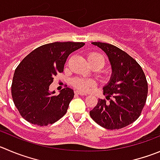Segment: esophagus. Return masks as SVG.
I'll return each instance as SVG.
<instances>
[{"instance_id": "34e87169", "label": "esophagus", "mask_w": 160, "mask_h": 160, "mask_svg": "<svg viewBox=\"0 0 160 160\" xmlns=\"http://www.w3.org/2000/svg\"><path fill=\"white\" fill-rule=\"evenodd\" d=\"M74 93L75 94H78V95H81V96H87V94L85 93V92H80V91H74Z\"/></svg>"}]
</instances>
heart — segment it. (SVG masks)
I'll use <instances>...</instances> for the list:
<instances>
[{"label": "heart", "instance_id": "heart-1", "mask_svg": "<svg viewBox=\"0 0 160 160\" xmlns=\"http://www.w3.org/2000/svg\"><path fill=\"white\" fill-rule=\"evenodd\" d=\"M88 60L89 63H98L99 64L103 67L105 63V58L102 54L98 52H92L88 55ZM73 86L76 87L77 89H80L82 91H86L94 86L95 82L92 80L87 78H75L71 82Z\"/></svg>", "mask_w": 160, "mask_h": 160}]
</instances>
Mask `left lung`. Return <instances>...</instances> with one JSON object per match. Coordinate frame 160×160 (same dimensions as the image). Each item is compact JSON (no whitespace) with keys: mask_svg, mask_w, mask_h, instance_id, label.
Masks as SVG:
<instances>
[{"mask_svg":"<svg viewBox=\"0 0 160 160\" xmlns=\"http://www.w3.org/2000/svg\"><path fill=\"white\" fill-rule=\"evenodd\" d=\"M92 44L107 54L112 74L103 88L109 101L98 99L89 115L104 128L122 129L136 121L144 108L148 96L145 74L138 62L118 47L103 42Z\"/></svg>","mask_w":160,"mask_h":160,"instance_id":"8db88e82","label":"left lung"}]
</instances>
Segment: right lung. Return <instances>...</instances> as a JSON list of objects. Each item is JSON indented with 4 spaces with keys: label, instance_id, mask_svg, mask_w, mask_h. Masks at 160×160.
Instances as JSON below:
<instances>
[{
    "label": "right lung",
    "instance_id": "1",
    "mask_svg": "<svg viewBox=\"0 0 160 160\" xmlns=\"http://www.w3.org/2000/svg\"><path fill=\"white\" fill-rule=\"evenodd\" d=\"M83 42H53L35 48L16 68L12 96L21 116L32 124L48 126L66 114L74 91L65 88L55 95L49 86L63 71L68 56L84 46Z\"/></svg>",
    "mask_w": 160,
    "mask_h": 160
}]
</instances>
